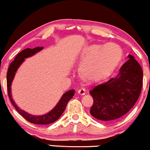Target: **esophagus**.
<instances>
[{"label":"esophagus","instance_id":"34e87169","mask_svg":"<svg viewBox=\"0 0 150 150\" xmlns=\"http://www.w3.org/2000/svg\"><path fill=\"white\" fill-rule=\"evenodd\" d=\"M80 95H84V94H85L86 93V90L85 88H81L80 89H78V92H77Z\"/></svg>","mask_w":150,"mask_h":150}]
</instances>
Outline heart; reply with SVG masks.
Masks as SVG:
<instances>
[{"label":"heart","mask_w":150,"mask_h":150,"mask_svg":"<svg viewBox=\"0 0 150 150\" xmlns=\"http://www.w3.org/2000/svg\"><path fill=\"white\" fill-rule=\"evenodd\" d=\"M122 59V51L114 44H94L79 65L81 78L87 82H99L113 73Z\"/></svg>","instance_id":"heart-1"}]
</instances>
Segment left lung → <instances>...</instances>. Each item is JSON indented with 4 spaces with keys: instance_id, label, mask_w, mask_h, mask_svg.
Segmentation results:
<instances>
[{
    "instance_id": "1",
    "label": "left lung",
    "mask_w": 150,
    "mask_h": 150,
    "mask_svg": "<svg viewBox=\"0 0 150 150\" xmlns=\"http://www.w3.org/2000/svg\"><path fill=\"white\" fill-rule=\"evenodd\" d=\"M116 77L96 86L89 94L94 99L90 113L97 119L111 121L124 116L137 101L142 87L143 73L132 55Z\"/></svg>"
}]
</instances>
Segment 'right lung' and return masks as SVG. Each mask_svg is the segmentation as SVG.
<instances>
[{"mask_svg":"<svg viewBox=\"0 0 150 150\" xmlns=\"http://www.w3.org/2000/svg\"><path fill=\"white\" fill-rule=\"evenodd\" d=\"M42 49L43 47H39V46H37V47L34 48V49H29L28 48V49H26L22 51L21 52L19 53L15 56L14 61L10 63L8 70V73H7V88H8V97L10 98V102L13 105V106L17 110V111L22 117H24L26 120H28L30 123H34V124L47 125L53 123V122L57 120L61 117L62 113L65 111V107H66L68 101L74 96V94H75V90L74 89H71V90H69L67 92L64 93L61 98V99L58 102V104H56V106L51 111H49V113L42 115V116H34V115H31L30 113L25 112V111L22 110L15 104L14 100L12 98L11 94L12 82H13L15 73H16L19 67L23 63L25 58L32 56L35 53L39 52V51H40Z\"/></svg>","mask_w":150,"mask_h":150,"instance_id":"1","label":"right lung"}]
</instances>
